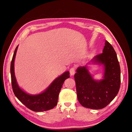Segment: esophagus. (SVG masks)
<instances>
[{
  "label": "esophagus",
  "mask_w": 132,
  "mask_h": 132,
  "mask_svg": "<svg viewBox=\"0 0 132 132\" xmlns=\"http://www.w3.org/2000/svg\"><path fill=\"white\" fill-rule=\"evenodd\" d=\"M75 69L74 68H71L70 70V74L71 76H73V75L75 74Z\"/></svg>",
  "instance_id": "1"
}]
</instances>
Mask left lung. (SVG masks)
I'll list each match as a JSON object with an SVG mask.
<instances>
[{"instance_id":"8db88e82","label":"left lung","mask_w":132,"mask_h":132,"mask_svg":"<svg viewBox=\"0 0 132 132\" xmlns=\"http://www.w3.org/2000/svg\"><path fill=\"white\" fill-rule=\"evenodd\" d=\"M92 62L102 65L103 79L95 80L89 71ZM78 100L84 107L100 109L105 107L117 95L120 89V68L116 52L105 41L102 54L97 55L85 66L78 67L74 75Z\"/></svg>"}]
</instances>
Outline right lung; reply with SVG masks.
I'll list each match as a JSON object with an SVG mask.
<instances>
[{
  "label": "right lung",
  "mask_w": 132,
  "mask_h": 132,
  "mask_svg": "<svg viewBox=\"0 0 132 132\" xmlns=\"http://www.w3.org/2000/svg\"><path fill=\"white\" fill-rule=\"evenodd\" d=\"M18 46L16 47L11 63V76L13 93L16 97L28 108L35 112L45 111L53 108L57 104L58 95L64 81L70 77L69 71L64 72L53 81L43 92L30 95L23 91L19 86L15 77L14 62Z\"/></svg>",
  "instance_id": "1"
}]
</instances>
